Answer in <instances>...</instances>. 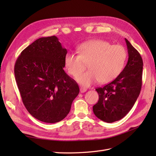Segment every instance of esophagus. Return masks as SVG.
I'll use <instances>...</instances> for the list:
<instances>
[{"instance_id": "obj_1", "label": "esophagus", "mask_w": 156, "mask_h": 156, "mask_svg": "<svg viewBox=\"0 0 156 156\" xmlns=\"http://www.w3.org/2000/svg\"><path fill=\"white\" fill-rule=\"evenodd\" d=\"M87 90V89L85 88L81 87V88H80V92H81V93H84V92H85Z\"/></svg>"}]
</instances>
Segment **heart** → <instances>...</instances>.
I'll return each instance as SVG.
<instances>
[{"label": "heart", "mask_w": 156, "mask_h": 156, "mask_svg": "<svg viewBox=\"0 0 156 156\" xmlns=\"http://www.w3.org/2000/svg\"><path fill=\"white\" fill-rule=\"evenodd\" d=\"M80 54L68 52L64 64L69 74L77 76L89 64V71L76 77L79 84L90 87L99 81L107 84L114 80L123 69L127 58L126 49L121 45H111L102 39H92L78 47Z\"/></svg>", "instance_id": "1"}]
</instances>
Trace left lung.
Instances as JSON below:
<instances>
[{
  "mask_svg": "<svg viewBox=\"0 0 156 156\" xmlns=\"http://www.w3.org/2000/svg\"><path fill=\"white\" fill-rule=\"evenodd\" d=\"M125 39L129 54L127 65L113 81L96 89L99 99L92 109L96 117L107 122L123 118L133 107L141 88L143 60L137 49Z\"/></svg>",
  "mask_w": 156,
  "mask_h": 156,
  "instance_id": "obj_1",
  "label": "left lung"
}]
</instances>
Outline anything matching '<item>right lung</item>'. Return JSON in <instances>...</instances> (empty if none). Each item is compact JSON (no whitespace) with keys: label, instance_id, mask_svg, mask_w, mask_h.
<instances>
[{"label":"right lung","instance_id":"right-lung-1","mask_svg":"<svg viewBox=\"0 0 156 156\" xmlns=\"http://www.w3.org/2000/svg\"><path fill=\"white\" fill-rule=\"evenodd\" d=\"M66 54L56 36L41 37L21 53L15 64L23 104L42 122L63 120L80 92L78 84L64 70Z\"/></svg>","mask_w":156,"mask_h":156}]
</instances>
